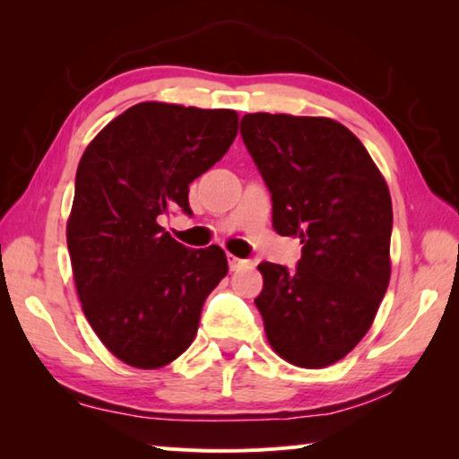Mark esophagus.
<instances>
[{
    "label": "esophagus",
    "mask_w": 459,
    "mask_h": 459,
    "mask_svg": "<svg viewBox=\"0 0 459 459\" xmlns=\"http://www.w3.org/2000/svg\"><path fill=\"white\" fill-rule=\"evenodd\" d=\"M245 259H238V257H235V255H229V267L235 271V269H238V267H243L245 265Z\"/></svg>",
    "instance_id": "34e87169"
}]
</instances>
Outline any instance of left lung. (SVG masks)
I'll use <instances>...</instances> for the list:
<instances>
[{
    "label": "left lung",
    "mask_w": 459,
    "mask_h": 459,
    "mask_svg": "<svg viewBox=\"0 0 459 459\" xmlns=\"http://www.w3.org/2000/svg\"><path fill=\"white\" fill-rule=\"evenodd\" d=\"M240 135L273 202V229L301 240L290 271L261 263L255 299L283 360L324 368L359 344L391 279L393 204L375 161L328 117L251 113Z\"/></svg>",
    "instance_id": "left-lung-1"
}]
</instances>
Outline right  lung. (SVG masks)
Returning <instances> with one entry per match:
<instances>
[{"label":"right lung","mask_w":459,"mask_h":459,"mask_svg":"<svg viewBox=\"0 0 459 459\" xmlns=\"http://www.w3.org/2000/svg\"><path fill=\"white\" fill-rule=\"evenodd\" d=\"M238 129L230 108L139 103L84 150L66 243L82 312L99 340L135 368L176 360L196 338L202 306L229 273L221 247L188 248L160 224L192 214L190 184Z\"/></svg>","instance_id":"obj_1"}]
</instances>
